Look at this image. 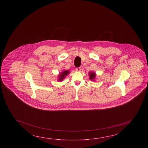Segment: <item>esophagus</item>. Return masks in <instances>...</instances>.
<instances>
[{"label":"esophagus","mask_w":148,"mask_h":148,"mask_svg":"<svg viewBox=\"0 0 148 148\" xmlns=\"http://www.w3.org/2000/svg\"><path fill=\"white\" fill-rule=\"evenodd\" d=\"M76 70L78 72H80L81 71V68L80 67H78V68H76Z\"/></svg>","instance_id":"1"}]
</instances>
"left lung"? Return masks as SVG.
Here are the masks:
<instances>
[{"mask_svg": "<svg viewBox=\"0 0 148 148\" xmlns=\"http://www.w3.org/2000/svg\"><path fill=\"white\" fill-rule=\"evenodd\" d=\"M89 78L90 80H91L93 81V80H94L95 78V77H96V74H95V72H90L89 73Z\"/></svg>", "mask_w": 148, "mask_h": 148, "instance_id": "8db88e82", "label": "left lung"}]
</instances>
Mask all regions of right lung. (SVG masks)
I'll use <instances>...</instances> for the list:
<instances>
[{
    "label": "right lung",
    "instance_id": "add662e5",
    "mask_svg": "<svg viewBox=\"0 0 148 148\" xmlns=\"http://www.w3.org/2000/svg\"><path fill=\"white\" fill-rule=\"evenodd\" d=\"M69 73H70V71L69 70L63 71L62 72H61V73L59 75V81H60V82L62 81L63 79L66 77V76H67V75L69 74Z\"/></svg>",
    "mask_w": 148,
    "mask_h": 148
}]
</instances>
